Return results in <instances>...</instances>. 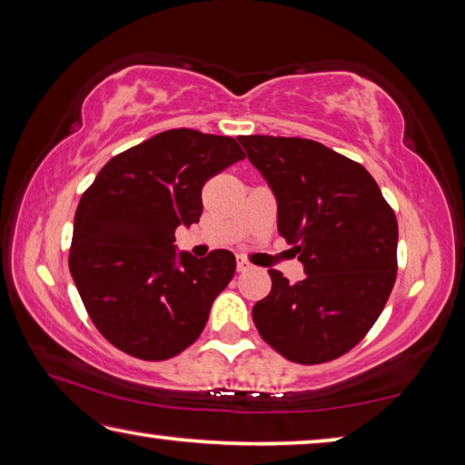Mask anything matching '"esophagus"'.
<instances>
[{
    "mask_svg": "<svg viewBox=\"0 0 465 465\" xmlns=\"http://www.w3.org/2000/svg\"><path fill=\"white\" fill-rule=\"evenodd\" d=\"M250 262L246 261V258H238V272H246V271H250Z\"/></svg>",
    "mask_w": 465,
    "mask_h": 465,
    "instance_id": "obj_1",
    "label": "esophagus"
}]
</instances>
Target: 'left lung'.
I'll list each match as a JSON object with an SVG mask.
<instances>
[{
  "label": "left lung",
  "instance_id": "obj_1",
  "mask_svg": "<svg viewBox=\"0 0 465 465\" xmlns=\"http://www.w3.org/2000/svg\"><path fill=\"white\" fill-rule=\"evenodd\" d=\"M279 204V233L305 279L271 269V293L252 308L262 341L293 363L349 352L380 318L398 272V222L373 176L302 137H238Z\"/></svg>",
  "mask_w": 465,
  "mask_h": 465
}]
</instances>
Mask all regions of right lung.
<instances>
[{"instance_id":"add662e5","label":"right lung","mask_w":465,"mask_h":465,"mask_svg":"<svg viewBox=\"0 0 465 465\" xmlns=\"http://www.w3.org/2000/svg\"><path fill=\"white\" fill-rule=\"evenodd\" d=\"M246 157L233 137L170 129L114 155L82 194L69 271L90 320L116 349L166 361L201 336L235 272L230 250L176 256L209 178Z\"/></svg>"}]
</instances>
